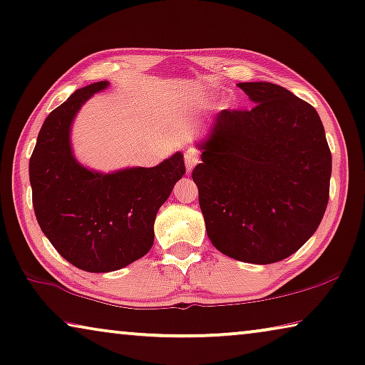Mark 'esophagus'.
I'll return each instance as SVG.
<instances>
[{
	"instance_id": "34e87169",
	"label": "esophagus",
	"mask_w": 365,
	"mask_h": 365,
	"mask_svg": "<svg viewBox=\"0 0 365 365\" xmlns=\"http://www.w3.org/2000/svg\"><path fill=\"white\" fill-rule=\"evenodd\" d=\"M200 162V155L195 149H187L185 150V167H187V172H192L193 167Z\"/></svg>"
}]
</instances>
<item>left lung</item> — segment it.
<instances>
[{"instance_id":"obj_1","label":"left lung","mask_w":365,"mask_h":365,"mask_svg":"<svg viewBox=\"0 0 365 365\" xmlns=\"http://www.w3.org/2000/svg\"><path fill=\"white\" fill-rule=\"evenodd\" d=\"M252 103L221 111L193 168L206 235L221 254L274 264L318 230L329 198L331 152L317 110L270 81L237 83Z\"/></svg>"}]
</instances>
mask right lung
<instances>
[{"label": "right lung", "instance_id": "right-lung-1", "mask_svg": "<svg viewBox=\"0 0 365 365\" xmlns=\"http://www.w3.org/2000/svg\"><path fill=\"white\" fill-rule=\"evenodd\" d=\"M103 80L83 86L48 114L29 160L36 217L65 260L86 272H113L135 262L154 244L157 211L185 173L175 152L155 167L100 172L77 160L72 126Z\"/></svg>", "mask_w": 365, "mask_h": 365}]
</instances>
